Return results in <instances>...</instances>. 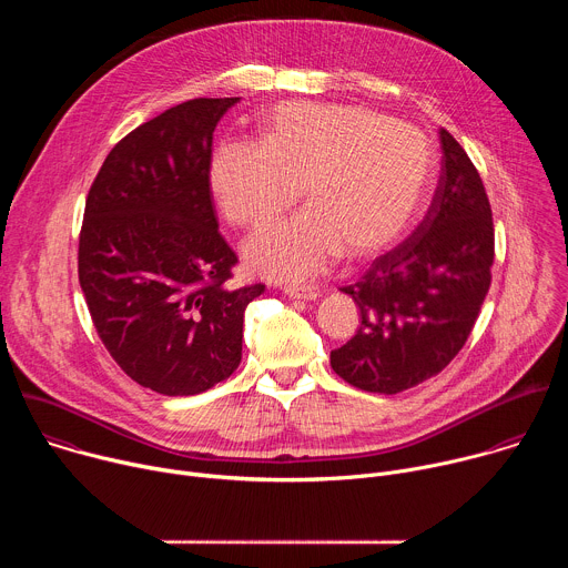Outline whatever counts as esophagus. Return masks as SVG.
Returning <instances> with one entry per match:
<instances>
[{"instance_id":"obj_1","label":"esophagus","mask_w":568,"mask_h":568,"mask_svg":"<svg viewBox=\"0 0 568 568\" xmlns=\"http://www.w3.org/2000/svg\"><path fill=\"white\" fill-rule=\"evenodd\" d=\"M290 298H298V301H314L318 296V290L316 287H305V285H290L283 290Z\"/></svg>"}]
</instances>
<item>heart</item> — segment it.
<instances>
[{
  "instance_id": "1",
  "label": "heart",
  "mask_w": 568,
  "mask_h": 568,
  "mask_svg": "<svg viewBox=\"0 0 568 568\" xmlns=\"http://www.w3.org/2000/svg\"><path fill=\"white\" fill-rule=\"evenodd\" d=\"M429 141L412 125L351 105L281 103L261 143H222L209 180L224 217L263 226L298 200L307 211L263 229L245 263L276 281L326 272L342 252L364 261L414 220L432 180Z\"/></svg>"
}]
</instances>
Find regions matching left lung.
I'll use <instances>...</instances> for the list:
<instances>
[{
	"label": "left lung",
	"instance_id": "1",
	"mask_svg": "<svg viewBox=\"0 0 568 568\" xmlns=\"http://www.w3.org/2000/svg\"><path fill=\"white\" fill-rule=\"evenodd\" d=\"M443 173L425 220L342 287L362 326L331 353L348 384L393 395L438 375L465 346L493 281L495 224L478 171L440 130Z\"/></svg>",
	"mask_w": 568,
	"mask_h": 568
}]
</instances>
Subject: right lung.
Masks as SVG:
<instances>
[{
    "label": "right lung",
    "mask_w": 568,
    "mask_h": 568,
    "mask_svg": "<svg viewBox=\"0 0 568 568\" xmlns=\"http://www.w3.org/2000/svg\"><path fill=\"white\" fill-rule=\"evenodd\" d=\"M240 99H193L123 136L85 202L78 281L94 328L136 384L197 395L242 357L245 307L265 285H229L237 256L211 200L213 130Z\"/></svg>",
    "instance_id": "obj_1"
}]
</instances>
